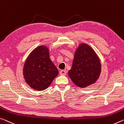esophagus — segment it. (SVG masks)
<instances>
[{"mask_svg": "<svg viewBox=\"0 0 124 124\" xmlns=\"http://www.w3.org/2000/svg\"><path fill=\"white\" fill-rule=\"evenodd\" d=\"M60 75L64 76V75H66V71L65 70H61L60 71Z\"/></svg>", "mask_w": 124, "mask_h": 124, "instance_id": "obj_1", "label": "esophagus"}]
</instances>
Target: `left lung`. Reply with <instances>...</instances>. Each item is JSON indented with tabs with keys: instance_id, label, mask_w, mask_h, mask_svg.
I'll return each mask as SVG.
<instances>
[{
	"instance_id": "8db88e82",
	"label": "left lung",
	"mask_w": 124,
	"mask_h": 124,
	"mask_svg": "<svg viewBox=\"0 0 124 124\" xmlns=\"http://www.w3.org/2000/svg\"><path fill=\"white\" fill-rule=\"evenodd\" d=\"M101 72V63L95 51L89 45L80 44L77 48L72 66L68 74L72 82L80 88L95 83Z\"/></svg>"
}]
</instances>
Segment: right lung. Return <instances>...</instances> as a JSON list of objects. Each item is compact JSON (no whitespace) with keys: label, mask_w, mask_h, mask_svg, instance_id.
<instances>
[{"label":"right lung","mask_w":124,"mask_h":124,"mask_svg":"<svg viewBox=\"0 0 124 124\" xmlns=\"http://www.w3.org/2000/svg\"><path fill=\"white\" fill-rule=\"evenodd\" d=\"M58 74L57 68L51 60L49 50L45 46L35 48L23 66L25 82L30 87L39 91L47 89Z\"/></svg>","instance_id":"right-lung-1"}]
</instances>
